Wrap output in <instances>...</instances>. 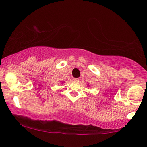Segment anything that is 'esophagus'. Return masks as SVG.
<instances>
[{"instance_id": "obj_1", "label": "esophagus", "mask_w": 147, "mask_h": 147, "mask_svg": "<svg viewBox=\"0 0 147 147\" xmlns=\"http://www.w3.org/2000/svg\"><path fill=\"white\" fill-rule=\"evenodd\" d=\"M73 80L75 81V82H79V79H77V78H74Z\"/></svg>"}]
</instances>
